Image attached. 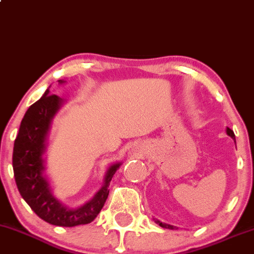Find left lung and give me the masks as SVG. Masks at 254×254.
Here are the masks:
<instances>
[{"instance_id": "left-lung-1", "label": "left lung", "mask_w": 254, "mask_h": 254, "mask_svg": "<svg viewBox=\"0 0 254 254\" xmlns=\"http://www.w3.org/2000/svg\"><path fill=\"white\" fill-rule=\"evenodd\" d=\"M227 134L229 135V136H232L233 139H235L234 132H233V130L230 129V128H227ZM155 222H156V223H157V224H159V226H161V227L167 228V229H174V227H173V226H169V224H167V223H162V222H159L158 219H155Z\"/></svg>"}]
</instances>
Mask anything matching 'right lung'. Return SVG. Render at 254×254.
Segmentation results:
<instances>
[{
    "instance_id": "right-lung-1",
    "label": "right lung",
    "mask_w": 254,
    "mask_h": 254,
    "mask_svg": "<svg viewBox=\"0 0 254 254\" xmlns=\"http://www.w3.org/2000/svg\"><path fill=\"white\" fill-rule=\"evenodd\" d=\"M61 104L62 99L51 95L48 89L39 101L28 108L14 141L13 170L20 194L38 217L54 226L75 227L91 223L97 217L109 195L108 187L120 163L109 168L104 186L84 206L69 209L60 203L51 193L49 182L43 174V153L50 122Z\"/></svg>"
}]
</instances>
